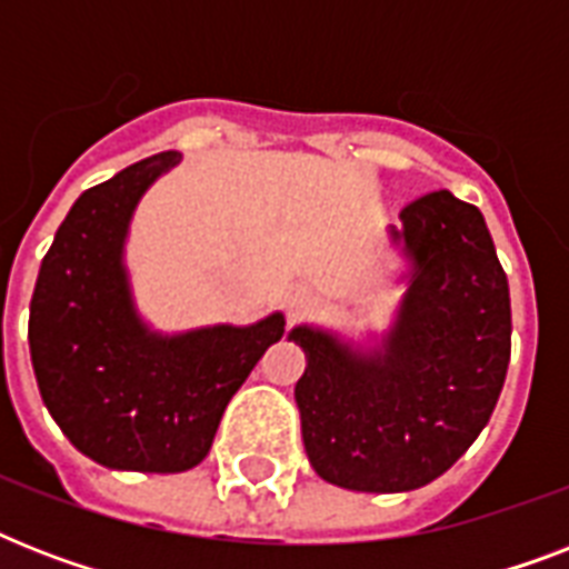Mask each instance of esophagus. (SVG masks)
<instances>
[{
    "instance_id": "esophagus-1",
    "label": "esophagus",
    "mask_w": 569,
    "mask_h": 569,
    "mask_svg": "<svg viewBox=\"0 0 569 569\" xmlns=\"http://www.w3.org/2000/svg\"><path fill=\"white\" fill-rule=\"evenodd\" d=\"M312 303H316V292L307 283H295L286 292V312L289 316H301V312L312 310Z\"/></svg>"
}]
</instances>
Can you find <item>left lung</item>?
I'll use <instances>...</instances> for the list:
<instances>
[{
    "instance_id": "8db88e82",
    "label": "left lung",
    "mask_w": 569,
    "mask_h": 569,
    "mask_svg": "<svg viewBox=\"0 0 569 569\" xmlns=\"http://www.w3.org/2000/svg\"><path fill=\"white\" fill-rule=\"evenodd\" d=\"M405 286L380 333L295 325L301 437L328 485L407 493L440 478L490 422L511 360V295L485 214L451 191L387 227Z\"/></svg>"
}]
</instances>
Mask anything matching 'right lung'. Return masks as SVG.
Returning a JSON list of instances; mask_svg holds the SVG:
<instances>
[{
	"instance_id": "1",
	"label": "right lung",
	"mask_w": 569,
	"mask_h": 569,
	"mask_svg": "<svg viewBox=\"0 0 569 569\" xmlns=\"http://www.w3.org/2000/svg\"><path fill=\"white\" fill-rule=\"evenodd\" d=\"M168 150L79 194L40 262L29 348L43 405L76 449L120 472H186L209 455L230 398L286 333V316L250 325L153 328L127 266L141 197L173 171Z\"/></svg>"
}]
</instances>
